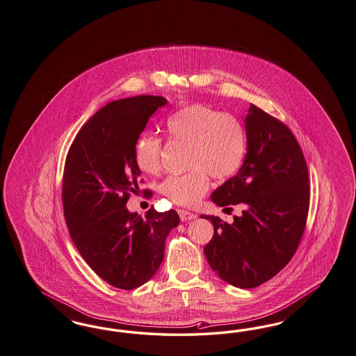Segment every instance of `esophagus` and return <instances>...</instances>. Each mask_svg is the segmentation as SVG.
<instances>
[{"label":"esophagus","instance_id":"obj_1","mask_svg":"<svg viewBox=\"0 0 356 356\" xmlns=\"http://www.w3.org/2000/svg\"><path fill=\"white\" fill-rule=\"evenodd\" d=\"M177 212H179V216H180L181 221H191V220H195V218L197 217L196 214L191 213V212H188V211H185V209H179Z\"/></svg>","mask_w":356,"mask_h":356}]
</instances>
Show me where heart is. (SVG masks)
<instances>
[{"label": "heart", "mask_w": 356, "mask_h": 356, "mask_svg": "<svg viewBox=\"0 0 356 356\" xmlns=\"http://www.w3.org/2000/svg\"><path fill=\"white\" fill-rule=\"evenodd\" d=\"M172 140L188 145L184 175L170 176L159 192L181 207H193L209 189V176L227 180L240 170L246 152V134L238 119L204 104H192L165 122ZM161 139L143 135L135 145V163L145 173L161 165Z\"/></svg>", "instance_id": "obj_1"}]
</instances>
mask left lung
Listing matches in <instances>:
<instances>
[{
  "label": "left lung",
  "mask_w": 356,
  "mask_h": 356,
  "mask_svg": "<svg viewBox=\"0 0 356 356\" xmlns=\"http://www.w3.org/2000/svg\"><path fill=\"white\" fill-rule=\"evenodd\" d=\"M248 152L241 168L212 193L218 207L241 205L232 224L212 221L204 248L218 277L240 289L271 280L296 254L306 228L310 184L303 152L290 128L250 104L245 119Z\"/></svg>",
  "instance_id": "1"
}]
</instances>
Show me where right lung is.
Segmentation results:
<instances>
[{
	"instance_id": "obj_1",
	"label": "right lung",
	"mask_w": 356,
	"mask_h": 356,
	"mask_svg": "<svg viewBox=\"0 0 356 356\" xmlns=\"http://www.w3.org/2000/svg\"><path fill=\"white\" fill-rule=\"evenodd\" d=\"M164 104L154 95L107 103L79 129L65 163L62 202L72 242L103 281L123 290L154 277L167 236L180 222L173 209L160 213L152 207L142 217L126 208L139 188L135 145Z\"/></svg>"
}]
</instances>
